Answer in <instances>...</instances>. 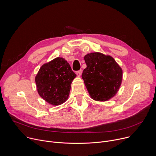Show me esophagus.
Masks as SVG:
<instances>
[{
    "instance_id": "obj_1",
    "label": "esophagus",
    "mask_w": 156,
    "mask_h": 156,
    "mask_svg": "<svg viewBox=\"0 0 156 156\" xmlns=\"http://www.w3.org/2000/svg\"><path fill=\"white\" fill-rule=\"evenodd\" d=\"M81 74H82V70H81L76 72V75H77L78 76H80L81 75Z\"/></svg>"
}]
</instances>
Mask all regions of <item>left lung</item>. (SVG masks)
I'll return each mask as SVG.
<instances>
[{
    "mask_svg": "<svg viewBox=\"0 0 156 156\" xmlns=\"http://www.w3.org/2000/svg\"><path fill=\"white\" fill-rule=\"evenodd\" d=\"M86 68L82 78L91 98L105 102L114 97L121 86L123 70L109 55L95 52L84 57Z\"/></svg>",
    "mask_w": 156,
    "mask_h": 156,
    "instance_id": "8db88e82",
    "label": "left lung"
}]
</instances>
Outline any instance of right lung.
<instances>
[{
  "instance_id": "1",
  "label": "right lung",
  "mask_w": 156,
  "mask_h": 156,
  "mask_svg": "<svg viewBox=\"0 0 156 156\" xmlns=\"http://www.w3.org/2000/svg\"><path fill=\"white\" fill-rule=\"evenodd\" d=\"M76 74L62 57H56L43 64L35 76L39 95L48 103L59 105L68 99L71 84Z\"/></svg>"
}]
</instances>
